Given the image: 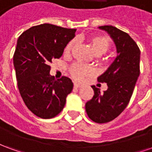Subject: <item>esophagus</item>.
Returning <instances> with one entry per match:
<instances>
[{"mask_svg": "<svg viewBox=\"0 0 152 152\" xmlns=\"http://www.w3.org/2000/svg\"><path fill=\"white\" fill-rule=\"evenodd\" d=\"M80 87H81V86H80V85L76 84V83L74 84V88H75V89H78V88H80Z\"/></svg>", "mask_w": 152, "mask_h": 152, "instance_id": "34e87169", "label": "esophagus"}]
</instances>
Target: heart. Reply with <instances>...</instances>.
Listing matches in <instances>:
<instances>
[{"label":"heart","instance_id":"heart-1","mask_svg":"<svg viewBox=\"0 0 152 152\" xmlns=\"http://www.w3.org/2000/svg\"><path fill=\"white\" fill-rule=\"evenodd\" d=\"M88 41L91 49L96 55H102L105 53L111 47V40L107 37L102 35H92L88 37ZM76 45V40H72L66 45L64 49V54L69 55ZM70 73L76 80H81L84 77L89 76L94 73L91 66H86L81 63H74L70 67Z\"/></svg>","mask_w":152,"mask_h":152}]
</instances>
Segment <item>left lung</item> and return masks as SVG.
I'll list each match as a JSON object with an SVG mask.
<instances>
[{"label":"left lung","instance_id":"obj_1","mask_svg":"<svg viewBox=\"0 0 152 152\" xmlns=\"http://www.w3.org/2000/svg\"><path fill=\"white\" fill-rule=\"evenodd\" d=\"M107 31L116 46L117 56L107 70L98 77L107 83L103 93L93 86L94 95L86 103L87 115L93 121L102 124L114 120L129 102L140 74V50L130 36L115 27H99Z\"/></svg>","mask_w":152,"mask_h":152}]
</instances>
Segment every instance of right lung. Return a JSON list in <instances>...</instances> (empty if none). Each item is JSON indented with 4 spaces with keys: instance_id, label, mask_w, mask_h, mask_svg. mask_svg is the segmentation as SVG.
Segmentation results:
<instances>
[{
    "instance_id": "right-lung-1",
    "label": "right lung",
    "mask_w": 152,
    "mask_h": 152,
    "mask_svg": "<svg viewBox=\"0 0 152 152\" xmlns=\"http://www.w3.org/2000/svg\"><path fill=\"white\" fill-rule=\"evenodd\" d=\"M76 29L44 23L31 27L18 37L14 54L18 88L25 105L37 116L50 119L59 114L72 92V80H55L50 63L59 58Z\"/></svg>"
}]
</instances>
